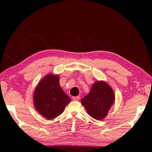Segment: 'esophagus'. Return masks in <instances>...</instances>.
Wrapping results in <instances>:
<instances>
[{
  "label": "esophagus",
  "instance_id": "1",
  "mask_svg": "<svg viewBox=\"0 0 152 152\" xmlns=\"http://www.w3.org/2000/svg\"><path fill=\"white\" fill-rule=\"evenodd\" d=\"M79 99H80V96H79L72 97V100H73V101H79Z\"/></svg>",
  "mask_w": 152,
  "mask_h": 152
}]
</instances>
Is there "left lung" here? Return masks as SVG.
<instances>
[{"mask_svg": "<svg viewBox=\"0 0 152 152\" xmlns=\"http://www.w3.org/2000/svg\"><path fill=\"white\" fill-rule=\"evenodd\" d=\"M114 101V92L109 84L104 81H97L92 85L91 92L82 99L81 103L90 116L101 120L107 116Z\"/></svg>", "mask_w": 152, "mask_h": 152, "instance_id": "left-lung-1", "label": "left lung"}]
</instances>
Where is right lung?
I'll list each match as a JSON object with an SVG mask.
<instances>
[{
    "label": "right lung",
    "mask_w": 152,
    "mask_h": 152,
    "mask_svg": "<svg viewBox=\"0 0 152 152\" xmlns=\"http://www.w3.org/2000/svg\"><path fill=\"white\" fill-rule=\"evenodd\" d=\"M34 105L42 116L53 119L64 112L71 101L61 88L58 76L48 74L38 84L33 96Z\"/></svg>",
    "instance_id": "1"
}]
</instances>
